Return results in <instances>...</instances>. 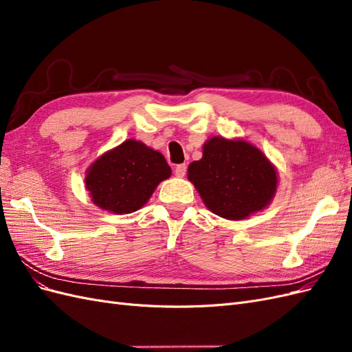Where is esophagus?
Here are the masks:
<instances>
[{
    "label": "esophagus",
    "mask_w": 352,
    "mask_h": 352,
    "mask_svg": "<svg viewBox=\"0 0 352 352\" xmlns=\"http://www.w3.org/2000/svg\"><path fill=\"white\" fill-rule=\"evenodd\" d=\"M175 175H176L177 177H184V176L186 175V164H179V166H176Z\"/></svg>",
    "instance_id": "esophagus-1"
}]
</instances>
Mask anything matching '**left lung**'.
Instances as JSON below:
<instances>
[{"label": "left lung", "mask_w": 352, "mask_h": 352, "mask_svg": "<svg viewBox=\"0 0 352 352\" xmlns=\"http://www.w3.org/2000/svg\"><path fill=\"white\" fill-rule=\"evenodd\" d=\"M206 207L228 220H243L270 206L278 190V170L257 146L245 140L212 136L202 158L188 167Z\"/></svg>", "instance_id": "8db88e82"}]
</instances>
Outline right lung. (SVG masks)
I'll return each instance as SVG.
<instances>
[{"label": "right lung", "instance_id": "1", "mask_svg": "<svg viewBox=\"0 0 352 352\" xmlns=\"http://www.w3.org/2000/svg\"><path fill=\"white\" fill-rule=\"evenodd\" d=\"M172 168L162 153L136 140H126L100 155L85 172L92 202L113 214H129L144 207Z\"/></svg>", "mask_w": 352, "mask_h": 352}]
</instances>
